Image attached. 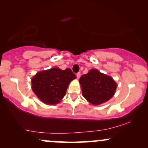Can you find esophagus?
<instances>
[{
    "label": "esophagus",
    "instance_id": "esophagus-1",
    "mask_svg": "<svg viewBox=\"0 0 148 148\" xmlns=\"http://www.w3.org/2000/svg\"><path fill=\"white\" fill-rule=\"evenodd\" d=\"M81 72H78V73H76V77H77L78 78V79H79V78H80V76H81Z\"/></svg>",
    "mask_w": 148,
    "mask_h": 148
}]
</instances>
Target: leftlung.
Returning a JSON list of instances; mask_svg holds the SVG:
<instances>
[{"label": "left lung", "mask_w": 148, "mask_h": 148, "mask_svg": "<svg viewBox=\"0 0 148 148\" xmlns=\"http://www.w3.org/2000/svg\"><path fill=\"white\" fill-rule=\"evenodd\" d=\"M79 83L83 95L90 103L99 105L109 100L114 95L117 84L111 76L97 69H91L81 76Z\"/></svg>", "instance_id": "8db88e82"}]
</instances>
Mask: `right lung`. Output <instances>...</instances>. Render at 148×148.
<instances>
[{
    "mask_svg": "<svg viewBox=\"0 0 148 148\" xmlns=\"http://www.w3.org/2000/svg\"><path fill=\"white\" fill-rule=\"evenodd\" d=\"M75 78L70 69L51 68L38 72L34 76L32 89L44 103L55 104L64 97L69 83Z\"/></svg>",
    "mask_w": 148,
    "mask_h": 148,
    "instance_id": "1",
    "label": "right lung"
}]
</instances>
